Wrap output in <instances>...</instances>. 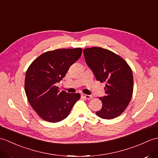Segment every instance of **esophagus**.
Segmentation results:
<instances>
[{"mask_svg":"<svg viewBox=\"0 0 158 158\" xmlns=\"http://www.w3.org/2000/svg\"><path fill=\"white\" fill-rule=\"evenodd\" d=\"M82 97H83V98H85V99H92V96L91 95H88V94H81Z\"/></svg>","mask_w":158,"mask_h":158,"instance_id":"1","label":"esophagus"}]
</instances>
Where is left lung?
<instances>
[{"instance_id":"obj_1","label":"left lung","mask_w":158,"mask_h":158,"mask_svg":"<svg viewBox=\"0 0 158 158\" xmlns=\"http://www.w3.org/2000/svg\"><path fill=\"white\" fill-rule=\"evenodd\" d=\"M83 53L96 79L106 83V95L99 98L102 106L96 114L102 119L115 118L126 110L132 98V69L122 57L108 49L94 47L84 49Z\"/></svg>"}]
</instances>
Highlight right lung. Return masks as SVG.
Returning <instances> with one entry per match:
<instances>
[{
  "label": "right lung",
  "mask_w": 158,
  "mask_h": 158,
  "mask_svg": "<svg viewBox=\"0 0 158 158\" xmlns=\"http://www.w3.org/2000/svg\"><path fill=\"white\" fill-rule=\"evenodd\" d=\"M82 49H58L43 53L26 70L25 92L30 105L43 120L60 122L69 115L81 96L60 92L56 83L81 56Z\"/></svg>",
  "instance_id": "obj_1"
}]
</instances>
